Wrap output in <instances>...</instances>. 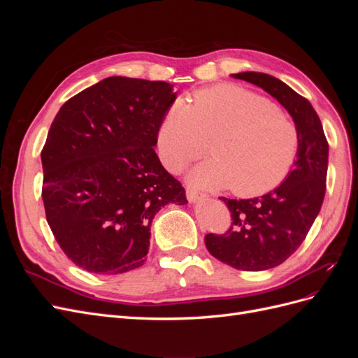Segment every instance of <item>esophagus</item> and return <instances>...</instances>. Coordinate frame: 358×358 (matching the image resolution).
<instances>
[{
  "mask_svg": "<svg viewBox=\"0 0 358 358\" xmlns=\"http://www.w3.org/2000/svg\"><path fill=\"white\" fill-rule=\"evenodd\" d=\"M187 199L189 200V201H199V200H203V199H206V196L203 192H200V191H196V189H192V188H187Z\"/></svg>",
  "mask_w": 358,
  "mask_h": 358,
  "instance_id": "1",
  "label": "esophagus"
}]
</instances>
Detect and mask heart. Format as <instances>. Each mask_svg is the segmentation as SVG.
<instances>
[{"mask_svg":"<svg viewBox=\"0 0 358 358\" xmlns=\"http://www.w3.org/2000/svg\"><path fill=\"white\" fill-rule=\"evenodd\" d=\"M213 158L189 173L203 188H227L236 196L257 197L275 189L294 167L301 134L278 106L239 85H218L170 107L158 134L159 155L178 171L203 157Z\"/></svg>","mask_w":358,"mask_h":358,"instance_id":"heart-1","label":"heart"}]
</instances>
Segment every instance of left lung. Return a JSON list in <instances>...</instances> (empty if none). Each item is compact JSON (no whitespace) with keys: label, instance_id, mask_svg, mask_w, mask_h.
Returning <instances> with one entry per match:
<instances>
[{"label":"left lung","instance_id":"obj_1","mask_svg":"<svg viewBox=\"0 0 358 358\" xmlns=\"http://www.w3.org/2000/svg\"><path fill=\"white\" fill-rule=\"evenodd\" d=\"M263 88L282 104L299 125L301 143L296 167L280 185L262 197H220L231 213L225 234L204 236L208 251L220 262L245 272L282 264L306 239L326 194L329 143L312 104L288 85L266 73L233 74Z\"/></svg>","mask_w":358,"mask_h":358}]
</instances>
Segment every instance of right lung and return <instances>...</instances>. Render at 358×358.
Returning <instances> with one entry per match:
<instances>
[{
    "label": "right lung",
    "instance_id": "add662e5",
    "mask_svg": "<svg viewBox=\"0 0 358 358\" xmlns=\"http://www.w3.org/2000/svg\"><path fill=\"white\" fill-rule=\"evenodd\" d=\"M171 88L113 76L71 96L53 119L41 150V197L58 245L86 272L143 266L155 213L187 203L154 150L176 99Z\"/></svg>",
    "mask_w": 358,
    "mask_h": 358
}]
</instances>
